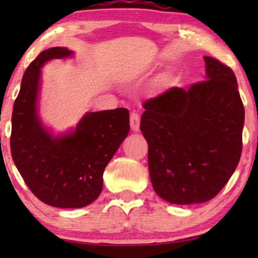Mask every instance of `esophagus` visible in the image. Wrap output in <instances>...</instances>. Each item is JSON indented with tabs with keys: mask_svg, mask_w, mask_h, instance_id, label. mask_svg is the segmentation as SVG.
I'll list each match as a JSON object with an SVG mask.
<instances>
[{
	"mask_svg": "<svg viewBox=\"0 0 258 258\" xmlns=\"http://www.w3.org/2000/svg\"><path fill=\"white\" fill-rule=\"evenodd\" d=\"M130 120H131V128L133 131H138L139 130V115L137 112H132L131 116H130Z\"/></svg>",
	"mask_w": 258,
	"mask_h": 258,
	"instance_id": "obj_1",
	"label": "esophagus"
}]
</instances>
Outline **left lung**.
I'll list each match as a JSON object with an SVG mask.
<instances>
[{
	"mask_svg": "<svg viewBox=\"0 0 258 258\" xmlns=\"http://www.w3.org/2000/svg\"><path fill=\"white\" fill-rule=\"evenodd\" d=\"M206 80L172 87L144 102L141 131L148 142L154 190L177 205L211 200L241 156L245 110L233 70L204 57Z\"/></svg>",
	"mask_w": 258,
	"mask_h": 258,
	"instance_id": "left-lung-1",
	"label": "left lung"
}]
</instances>
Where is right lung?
Segmentation results:
<instances>
[{
	"label": "right lung",
	"mask_w": 258,
	"mask_h": 258,
	"mask_svg": "<svg viewBox=\"0 0 258 258\" xmlns=\"http://www.w3.org/2000/svg\"><path fill=\"white\" fill-rule=\"evenodd\" d=\"M72 51L53 47L31 61L12 112L11 153L25 184L42 203L63 209L84 207L99 197L108 162L130 132L125 108L88 112L75 132L53 138L36 114L40 68Z\"/></svg>",
	"instance_id": "add662e5"
}]
</instances>
